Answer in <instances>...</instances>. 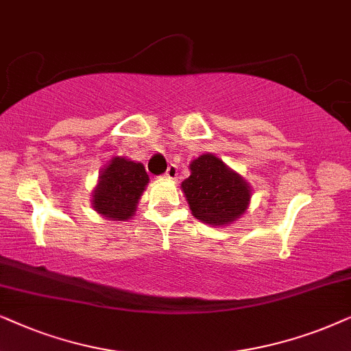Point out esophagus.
Here are the masks:
<instances>
[{"label": "esophagus", "instance_id": "esophagus-1", "mask_svg": "<svg viewBox=\"0 0 351 351\" xmlns=\"http://www.w3.org/2000/svg\"><path fill=\"white\" fill-rule=\"evenodd\" d=\"M176 176H178V168H176V165L168 167V170L165 173V178L167 180H176Z\"/></svg>", "mask_w": 351, "mask_h": 351}]
</instances>
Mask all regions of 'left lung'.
<instances>
[{"instance_id":"1","label":"left lung","mask_w":351,"mask_h":351,"mask_svg":"<svg viewBox=\"0 0 351 351\" xmlns=\"http://www.w3.org/2000/svg\"><path fill=\"white\" fill-rule=\"evenodd\" d=\"M189 171L181 191L194 218L213 226H226L247 212L250 184L221 158L202 154L189 163Z\"/></svg>"}]
</instances>
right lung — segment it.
<instances>
[{
	"label": "right lung",
	"instance_id": "obj_1",
	"mask_svg": "<svg viewBox=\"0 0 351 351\" xmlns=\"http://www.w3.org/2000/svg\"><path fill=\"white\" fill-rule=\"evenodd\" d=\"M147 183L149 175L141 162L112 157L91 193L93 208L109 221H128L136 213Z\"/></svg>",
	"mask_w": 351,
	"mask_h": 351
}]
</instances>
